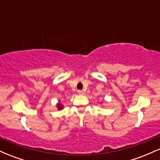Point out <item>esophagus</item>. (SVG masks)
Here are the masks:
<instances>
[{"label":"esophagus","mask_w":160,"mask_h":160,"mask_svg":"<svg viewBox=\"0 0 160 160\" xmlns=\"http://www.w3.org/2000/svg\"><path fill=\"white\" fill-rule=\"evenodd\" d=\"M78 93L79 95H84V92L82 91V90H78Z\"/></svg>","instance_id":"obj_1"}]
</instances>
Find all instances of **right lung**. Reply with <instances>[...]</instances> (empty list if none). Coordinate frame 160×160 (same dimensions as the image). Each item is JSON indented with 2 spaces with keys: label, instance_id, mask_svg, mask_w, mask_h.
Here are the masks:
<instances>
[{
  "label": "right lung",
  "instance_id": "obj_1",
  "mask_svg": "<svg viewBox=\"0 0 160 160\" xmlns=\"http://www.w3.org/2000/svg\"><path fill=\"white\" fill-rule=\"evenodd\" d=\"M57 108H58V110H62L63 109V105L60 103V102H58V104H57Z\"/></svg>",
  "mask_w": 160,
  "mask_h": 160
}]
</instances>
